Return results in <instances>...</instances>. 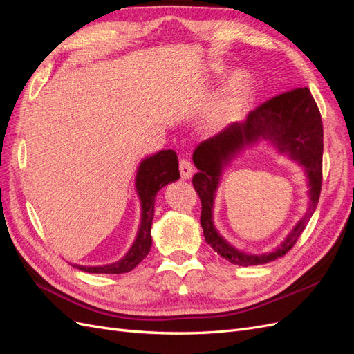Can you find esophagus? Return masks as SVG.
Segmentation results:
<instances>
[{"mask_svg":"<svg viewBox=\"0 0 354 354\" xmlns=\"http://www.w3.org/2000/svg\"><path fill=\"white\" fill-rule=\"evenodd\" d=\"M178 168H180V174H181V180H189L192 177V174H194V165L190 164V160L183 158L180 159V164H178Z\"/></svg>","mask_w":354,"mask_h":354,"instance_id":"esophagus-1","label":"esophagus"}]
</instances>
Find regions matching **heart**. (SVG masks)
I'll return each mask as SVG.
<instances>
[{"instance_id":"b5f03b06","label":"heart","mask_w":354,"mask_h":354,"mask_svg":"<svg viewBox=\"0 0 354 354\" xmlns=\"http://www.w3.org/2000/svg\"><path fill=\"white\" fill-rule=\"evenodd\" d=\"M214 72L220 73L221 68L217 66ZM252 90V81L248 75L243 72H234L232 77L223 85V88L218 91L207 112L202 118L203 130L211 134L220 133L226 127L232 118L236 115L250 99Z\"/></svg>"}]
</instances>
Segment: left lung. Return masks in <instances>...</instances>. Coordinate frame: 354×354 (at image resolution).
I'll list each match as a JSON object with an SVG mask.
<instances>
[{
  "label": "left lung",
  "instance_id": "1",
  "mask_svg": "<svg viewBox=\"0 0 354 354\" xmlns=\"http://www.w3.org/2000/svg\"><path fill=\"white\" fill-rule=\"evenodd\" d=\"M259 140L270 141L306 169L310 203L305 217L274 252L254 256L236 250L221 236L213 227L212 208L222 168L246 145ZM322 118L307 87L274 95L251 111L243 122H233L217 136L198 145L194 164L199 171L192 183L201 198V226L207 243L223 259L243 267L266 264L283 257L295 245L316 209L322 189Z\"/></svg>",
  "mask_w": 354,
  "mask_h": 354
}]
</instances>
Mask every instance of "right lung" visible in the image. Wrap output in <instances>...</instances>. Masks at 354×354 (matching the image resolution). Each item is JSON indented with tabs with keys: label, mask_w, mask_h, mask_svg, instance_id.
Returning <instances> with one entry per match:
<instances>
[{
	"label": "right lung",
	"mask_w": 354,
	"mask_h": 354,
	"mask_svg": "<svg viewBox=\"0 0 354 354\" xmlns=\"http://www.w3.org/2000/svg\"><path fill=\"white\" fill-rule=\"evenodd\" d=\"M180 178L178 173V159L174 151H160L152 156L142 160L138 165L136 176V190L142 203V221L138 227L134 243L120 261L106 266H78L73 264L77 269L87 273H109L120 274L131 272L134 267L142 263L143 259L151 251L152 236L151 227L155 211V196L158 190L167 186L171 181Z\"/></svg>",
	"instance_id": "add662e5"
}]
</instances>
